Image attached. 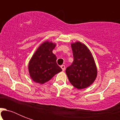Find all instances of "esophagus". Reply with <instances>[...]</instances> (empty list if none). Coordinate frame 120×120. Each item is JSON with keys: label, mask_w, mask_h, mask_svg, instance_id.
<instances>
[{"label": "esophagus", "mask_w": 120, "mask_h": 120, "mask_svg": "<svg viewBox=\"0 0 120 120\" xmlns=\"http://www.w3.org/2000/svg\"><path fill=\"white\" fill-rule=\"evenodd\" d=\"M61 68H62L63 71H65V66L64 65H61Z\"/></svg>", "instance_id": "obj_1"}]
</instances>
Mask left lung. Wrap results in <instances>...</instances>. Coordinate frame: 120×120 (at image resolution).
I'll return each mask as SVG.
<instances>
[{"label":"left lung","instance_id":"obj_1","mask_svg":"<svg viewBox=\"0 0 120 120\" xmlns=\"http://www.w3.org/2000/svg\"><path fill=\"white\" fill-rule=\"evenodd\" d=\"M73 62L66 69L70 82L78 89H83L93 83L97 77V67L91 51L80 41L71 43Z\"/></svg>","mask_w":120,"mask_h":120}]
</instances>
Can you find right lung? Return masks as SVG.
<instances>
[{
  "mask_svg": "<svg viewBox=\"0 0 120 120\" xmlns=\"http://www.w3.org/2000/svg\"><path fill=\"white\" fill-rule=\"evenodd\" d=\"M56 44L46 40L40 44L30 58L28 65L30 77L34 82L43 84L56 73L62 71L56 64V56L53 50Z\"/></svg>",
  "mask_w": 120,
  "mask_h": 120,
  "instance_id": "add662e5",
  "label": "right lung"
}]
</instances>
